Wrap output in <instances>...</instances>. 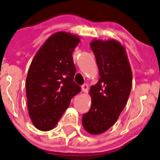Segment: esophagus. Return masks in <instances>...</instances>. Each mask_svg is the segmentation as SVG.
<instances>
[{
    "label": "esophagus",
    "instance_id": "1",
    "mask_svg": "<svg viewBox=\"0 0 160 160\" xmlns=\"http://www.w3.org/2000/svg\"><path fill=\"white\" fill-rule=\"evenodd\" d=\"M81 90H82L83 92H87L89 90V86L87 84H84V85L81 86Z\"/></svg>",
    "mask_w": 160,
    "mask_h": 160
}]
</instances>
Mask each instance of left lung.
Returning <instances> with one entry per match:
<instances>
[{
	"label": "left lung",
	"mask_w": 160,
	"mask_h": 160,
	"mask_svg": "<svg viewBox=\"0 0 160 160\" xmlns=\"http://www.w3.org/2000/svg\"><path fill=\"white\" fill-rule=\"evenodd\" d=\"M99 69V81L90 89L91 107L83 116L85 131L98 135L118 121L126 106L132 84V73L126 49L115 39H93L90 43Z\"/></svg>",
	"instance_id": "8db88e82"
}]
</instances>
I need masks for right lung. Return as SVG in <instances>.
<instances>
[{
    "label": "right lung",
    "instance_id": "add662e5",
    "mask_svg": "<svg viewBox=\"0 0 160 160\" xmlns=\"http://www.w3.org/2000/svg\"><path fill=\"white\" fill-rule=\"evenodd\" d=\"M80 39L75 34L57 32L40 47L29 67L26 96L29 117L40 131H49L80 91L74 82L72 53Z\"/></svg>",
    "mask_w": 160,
    "mask_h": 160
}]
</instances>
